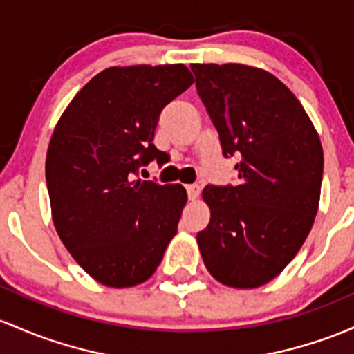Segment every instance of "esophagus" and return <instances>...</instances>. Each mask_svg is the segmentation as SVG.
<instances>
[{
    "instance_id": "34e87169",
    "label": "esophagus",
    "mask_w": 354,
    "mask_h": 354,
    "mask_svg": "<svg viewBox=\"0 0 354 354\" xmlns=\"http://www.w3.org/2000/svg\"><path fill=\"white\" fill-rule=\"evenodd\" d=\"M186 192H188V198L192 201H195L198 195H200V186H198L196 183L193 185H186Z\"/></svg>"
}]
</instances>
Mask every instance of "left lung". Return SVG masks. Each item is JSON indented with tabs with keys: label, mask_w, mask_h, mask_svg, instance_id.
I'll return each instance as SVG.
<instances>
[{
	"label": "left lung",
	"mask_w": 354,
	"mask_h": 354,
	"mask_svg": "<svg viewBox=\"0 0 354 354\" xmlns=\"http://www.w3.org/2000/svg\"><path fill=\"white\" fill-rule=\"evenodd\" d=\"M196 91L235 156L240 183L203 189L209 223L196 235L213 279L255 289L277 277L308 239L319 207L324 154L297 97L267 70L193 64Z\"/></svg>",
	"instance_id": "8db88e82"
}]
</instances>
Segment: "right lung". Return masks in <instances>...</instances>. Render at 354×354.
Listing matches in <instances>:
<instances>
[{
  "mask_svg": "<svg viewBox=\"0 0 354 354\" xmlns=\"http://www.w3.org/2000/svg\"><path fill=\"white\" fill-rule=\"evenodd\" d=\"M193 82L183 64L109 67L77 92L53 129L45 162L53 225L102 286L146 282L176 235L186 189L136 174L151 159L162 162L153 145L159 114Z\"/></svg>",
  "mask_w": 354,
  "mask_h": 354,
  "instance_id": "obj_1",
  "label": "right lung"
}]
</instances>
